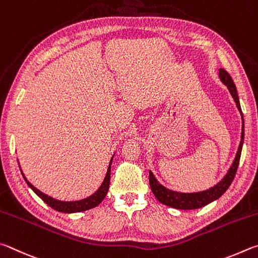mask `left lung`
Here are the masks:
<instances>
[{"label":"left lung","mask_w":258,"mask_h":258,"mask_svg":"<svg viewBox=\"0 0 258 258\" xmlns=\"http://www.w3.org/2000/svg\"><path fill=\"white\" fill-rule=\"evenodd\" d=\"M220 79L224 85H227L228 89L231 93L234 102L237 104V107L239 112H240L241 117H242V132H241V141L239 144V148L237 152V155L234 157V161L231 165V168L228 171V173L225 177L221 180V181L214 186L213 188L209 189V190L201 191V192H192V194H183V192H175L170 190V189H166L165 187L162 186L161 183L155 179L154 174H153L150 171V186L152 191L154 192L155 197L157 201L161 202L162 204L168 205L171 207H174V209L178 210H195L200 209V207L205 206L210 204L211 202L218 200L223 194L227 191V189L230 187L232 180L234 179V175H236L239 161H240V155H241V150H242V143H243V115L242 111L240 107V103H239V97L237 93L236 85H234L231 76L229 75L228 71L224 69L219 70Z\"/></svg>","instance_id":"1"}]
</instances>
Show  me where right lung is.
I'll return each mask as SVG.
<instances>
[{"label": "right lung", "instance_id": "right-lung-1", "mask_svg": "<svg viewBox=\"0 0 258 258\" xmlns=\"http://www.w3.org/2000/svg\"><path fill=\"white\" fill-rule=\"evenodd\" d=\"M112 160L113 157L110 161V164H108V168H107V172L105 178H104V181L101 184V187L98 188V190L93 194L92 196H89L88 198H85V200H81V201H76V202H61V201H57V200H54V198L49 197L47 195H45L40 190H38L37 188H35L33 184H31L28 180L26 179V177L22 173V177L25 178L26 182L28 186L33 189V191L36 194V195L39 196L42 200L46 203L48 206H51L52 209H54L55 211L58 212H62V213H76V212H84V211H87L93 209V207H96L99 203H101L104 197L106 196L107 190H108V186H110V175H111V164H112Z\"/></svg>", "mask_w": 258, "mask_h": 258}]
</instances>
